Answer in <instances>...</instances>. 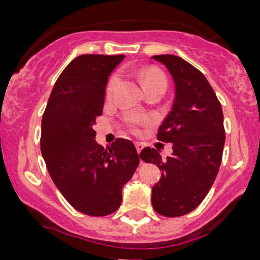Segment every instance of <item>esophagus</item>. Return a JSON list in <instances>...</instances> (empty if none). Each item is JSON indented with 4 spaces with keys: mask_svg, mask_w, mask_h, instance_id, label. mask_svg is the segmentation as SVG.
<instances>
[{
    "mask_svg": "<svg viewBox=\"0 0 260 260\" xmlns=\"http://www.w3.org/2000/svg\"><path fill=\"white\" fill-rule=\"evenodd\" d=\"M136 148H137V151H138V154H140V151H142L143 148H144V144L140 142H136Z\"/></svg>",
    "mask_w": 260,
    "mask_h": 260,
    "instance_id": "obj_1",
    "label": "esophagus"
}]
</instances>
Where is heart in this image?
Wrapping results in <instances>:
<instances>
[{
	"label": "heart",
	"instance_id": "b5f03b06",
	"mask_svg": "<svg viewBox=\"0 0 260 260\" xmlns=\"http://www.w3.org/2000/svg\"><path fill=\"white\" fill-rule=\"evenodd\" d=\"M138 77L142 80V85L144 88L145 91L153 90V89H161V90L165 91L168 88V79H166L165 74H164L159 68L156 67H145L138 71ZM118 83V77L116 74L110 77L109 82L106 85V96L111 98L115 91L116 86ZM126 122L128 127L132 128L133 131H136L140 124H144L148 122V118L144 116L139 115H129L126 117Z\"/></svg>",
	"mask_w": 260,
	"mask_h": 260
}]
</instances>
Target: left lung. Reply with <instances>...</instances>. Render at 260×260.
<instances>
[{
	"mask_svg": "<svg viewBox=\"0 0 260 260\" xmlns=\"http://www.w3.org/2000/svg\"><path fill=\"white\" fill-rule=\"evenodd\" d=\"M169 70L176 95L157 139L172 143V155L144 148L140 159L156 164L160 181L151 190L153 208L160 215H186L198 207L215 181L222 159L225 129L221 104L201 71L174 55L153 56Z\"/></svg>",
	"mask_w": 260,
	"mask_h": 260,
	"instance_id": "left-lung-1",
	"label": "left lung"
}]
</instances>
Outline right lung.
<instances>
[{
  "label": "right lung",
  "mask_w": 260,
  "mask_h": 260,
  "mask_svg": "<svg viewBox=\"0 0 260 260\" xmlns=\"http://www.w3.org/2000/svg\"><path fill=\"white\" fill-rule=\"evenodd\" d=\"M124 55L78 56L59 74L41 121V154L53 183L76 210L106 216L120 208L122 187L139 156L131 140L101 147L92 129L103 115L107 79Z\"/></svg>",
  "instance_id": "right-lung-1"
}]
</instances>
